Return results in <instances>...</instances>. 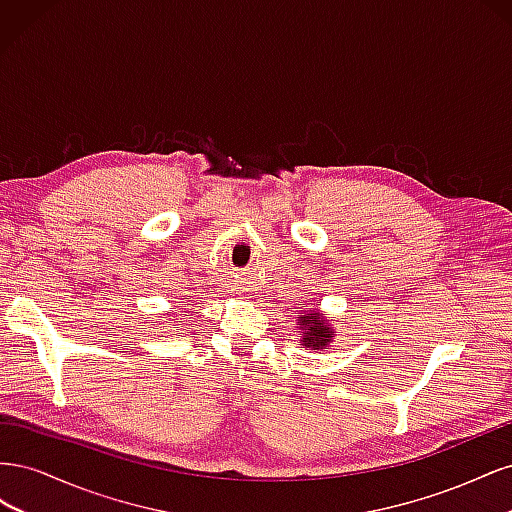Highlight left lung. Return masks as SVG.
Wrapping results in <instances>:
<instances>
[{"instance_id":"8db88e82","label":"left lung","mask_w":512,"mask_h":512,"mask_svg":"<svg viewBox=\"0 0 512 512\" xmlns=\"http://www.w3.org/2000/svg\"><path fill=\"white\" fill-rule=\"evenodd\" d=\"M301 320H303L301 329H305V335H303L305 346L320 350L322 346H327L331 342L333 331L320 320V314H307V316H301Z\"/></svg>"}]
</instances>
